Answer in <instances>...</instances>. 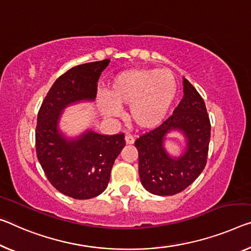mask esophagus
<instances>
[{"label":"esophagus","instance_id":"1","mask_svg":"<svg viewBox=\"0 0 251 251\" xmlns=\"http://www.w3.org/2000/svg\"><path fill=\"white\" fill-rule=\"evenodd\" d=\"M126 145H133L134 144V138L132 136H130V134L126 136Z\"/></svg>","mask_w":251,"mask_h":251}]
</instances>
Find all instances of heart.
Wrapping results in <instances>:
<instances>
[{"label":"heart","mask_w":251,"mask_h":251,"mask_svg":"<svg viewBox=\"0 0 251 251\" xmlns=\"http://www.w3.org/2000/svg\"><path fill=\"white\" fill-rule=\"evenodd\" d=\"M176 93L177 83L172 72L130 68L111 79L106 95H99L98 103L107 118L119 117L120 107L130 105V122L137 129L151 130L164 122Z\"/></svg>","instance_id":"heart-1"}]
</instances>
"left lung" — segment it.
Here are the masks:
<instances>
[{
  "mask_svg": "<svg viewBox=\"0 0 251 251\" xmlns=\"http://www.w3.org/2000/svg\"><path fill=\"white\" fill-rule=\"evenodd\" d=\"M183 85L184 96L173 115L134 142L141 184L155 195L169 196L184 191L206 165L211 123L205 103L186 78ZM172 130L183 133L187 140L185 151L179 157L171 156L163 147L165 136Z\"/></svg>",
  "mask_w": 251,
  "mask_h": 251,
  "instance_id": "obj_1",
  "label": "left lung"
}]
</instances>
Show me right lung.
<instances>
[{
	"label": "right lung",
	"mask_w": 251,
	"mask_h": 251,
	"mask_svg": "<svg viewBox=\"0 0 251 251\" xmlns=\"http://www.w3.org/2000/svg\"><path fill=\"white\" fill-rule=\"evenodd\" d=\"M110 59L78 65L56 79L38 112V160L53 187L69 198L87 200L105 191L114 160L126 146L125 134H100L87 130L68 139L58 123L65 107L94 101L98 80Z\"/></svg>",
	"instance_id": "1"
}]
</instances>
